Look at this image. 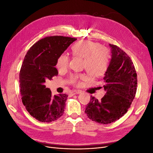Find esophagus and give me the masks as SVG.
Returning a JSON list of instances; mask_svg holds the SVG:
<instances>
[{
  "label": "esophagus",
  "mask_w": 153,
  "mask_h": 153,
  "mask_svg": "<svg viewBox=\"0 0 153 153\" xmlns=\"http://www.w3.org/2000/svg\"><path fill=\"white\" fill-rule=\"evenodd\" d=\"M81 92L79 91H72L71 92V94L72 96H74L75 94H80Z\"/></svg>",
  "instance_id": "34e87169"
}]
</instances>
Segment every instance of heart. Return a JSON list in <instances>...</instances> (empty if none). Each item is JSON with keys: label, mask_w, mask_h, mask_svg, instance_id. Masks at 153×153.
Returning a JSON list of instances; mask_svg holds the SVG:
<instances>
[{"label": "heart", "mask_w": 153, "mask_h": 153, "mask_svg": "<svg viewBox=\"0 0 153 153\" xmlns=\"http://www.w3.org/2000/svg\"><path fill=\"white\" fill-rule=\"evenodd\" d=\"M72 55L84 59L83 67L92 77H100L107 71L110 59L108 49L102 48L101 44L90 41H79L72 46ZM69 59L65 54L59 56L56 61V68L60 71L68 68ZM85 76L76 74L71 77V82L79 85L80 80H84Z\"/></svg>", "instance_id": "1"}]
</instances>
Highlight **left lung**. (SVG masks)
<instances>
[{"label": "left lung", "mask_w": 153, "mask_h": 153, "mask_svg": "<svg viewBox=\"0 0 153 153\" xmlns=\"http://www.w3.org/2000/svg\"><path fill=\"white\" fill-rule=\"evenodd\" d=\"M109 45L111 59L103 78L105 94L101 101L91 96L85 110L92 121L103 124L115 122L127 112L137 89V74L131 58L117 46Z\"/></svg>", "instance_id": "8db88e82"}]
</instances>
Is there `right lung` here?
Segmentation results:
<instances>
[{
  "label": "right lung",
  "mask_w": 153,
  "mask_h": 153,
  "mask_svg": "<svg viewBox=\"0 0 153 153\" xmlns=\"http://www.w3.org/2000/svg\"><path fill=\"white\" fill-rule=\"evenodd\" d=\"M76 40L63 36L45 37L33 45L25 56L19 74L21 99L26 110L37 121L50 123L64 113L68 96H52L44 84L58 75L57 59Z\"/></svg>",
  "instance_id": "right-lung-1"
}]
</instances>
